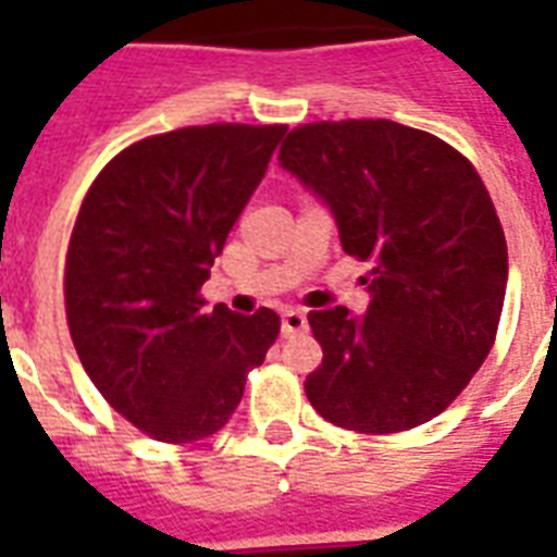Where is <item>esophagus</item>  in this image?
Here are the masks:
<instances>
[{"label": "esophagus", "instance_id": "34e87169", "mask_svg": "<svg viewBox=\"0 0 557 557\" xmlns=\"http://www.w3.org/2000/svg\"><path fill=\"white\" fill-rule=\"evenodd\" d=\"M306 326H309L306 312H300V309H286V312H283V335H286V338L306 332Z\"/></svg>", "mask_w": 557, "mask_h": 557}]
</instances>
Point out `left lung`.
I'll return each mask as SVG.
<instances>
[{
  "label": "left lung",
  "mask_w": 557,
  "mask_h": 557,
  "mask_svg": "<svg viewBox=\"0 0 557 557\" xmlns=\"http://www.w3.org/2000/svg\"><path fill=\"white\" fill-rule=\"evenodd\" d=\"M280 164L370 262V309H312L323 361L306 396L326 422L398 433L431 422L474 379L500 326L509 253L474 164L436 135L364 117L288 133Z\"/></svg>",
  "instance_id": "1"
}]
</instances>
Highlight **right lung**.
I'll list each match as a JSON object with an SVG mask.
<instances>
[{
	"label": "right lung",
	"instance_id": "add662e5",
	"mask_svg": "<svg viewBox=\"0 0 557 557\" xmlns=\"http://www.w3.org/2000/svg\"><path fill=\"white\" fill-rule=\"evenodd\" d=\"M286 124L150 135L91 182L65 253V318L83 370L138 431L187 445L225 428L280 314L199 295Z\"/></svg>",
	"mask_w": 557,
	"mask_h": 557
}]
</instances>
